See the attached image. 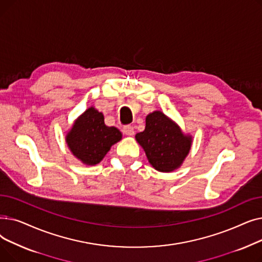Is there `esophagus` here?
<instances>
[{
    "mask_svg": "<svg viewBox=\"0 0 262 262\" xmlns=\"http://www.w3.org/2000/svg\"><path fill=\"white\" fill-rule=\"evenodd\" d=\"M123 132H124V134H125L126 136H134V134H135L134 127H133V126H130V125L124 126V128H123Z\"/></svg>",
    "mask_w": 262,
    "mask_h": 262,
    "instance_id": "1",
    "label": "esophagus"
}]
</instances>
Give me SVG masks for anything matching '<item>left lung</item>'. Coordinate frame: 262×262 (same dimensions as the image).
I'll list each match as a JSON object with an SVG mask.
<instances>
[{
    "mask_svg": "<svg viewBox=\"0 0 262 262\" xmlns=\"http://www.w3.org/2000/svg\"><path fill=\"white\" fill-rule=\"evenodd\" d=\"M135 138L150 166L162 173L180 169L193 142L190 134H185L175 121L160 110L146 116L144 130L136 134Z\"/></svg>",
    "mask_w": 262,
    "mask_h": 262,
    "instance_id": "left-lung-1",
    "label": "left lung"
}]
</instances>
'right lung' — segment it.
I'll return each mask as SVG.
<instances>
[{
  "label": "right lung",
  "instance_id": "obj_1",
  "mask_svg": "<svg viewBox=\"0 0 262 262\" xmlns=\"http://www.w3.org/2000/svg\"><path fill=\"white\" fill-rule=\"evenodd\" d=\"M121 139L122 133L115 126H107L104 115L93 106L75 119L66 135L70 152L86 166L100 163L110 147Z\"/></svg>",
  "mask_w": 262,
  "mask_h": 262
}]
</instances>
